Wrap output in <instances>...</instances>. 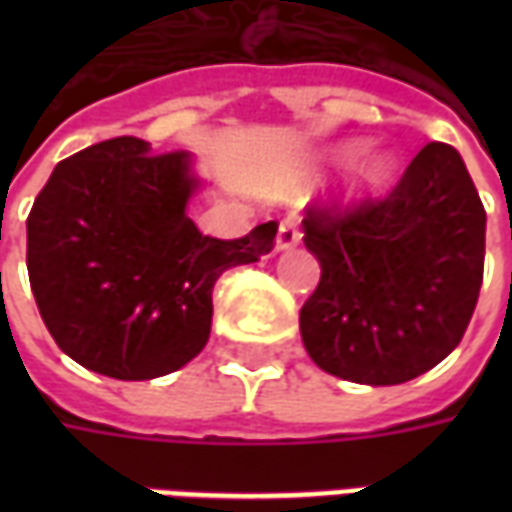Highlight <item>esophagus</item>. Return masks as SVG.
Wrapping results in <instances>:
<instances>
[{"mask_svg":"<svg viewBox=\"0 0 512 512\" xmlns=\"http://www.w3.org/2000/svg\"><path fill=\"white\" fill-rule=\"evenodd\" d=\"M299 216H285L282 222H279V230H277V249H290V246L299 244Z\"/></svg>","mask_w":512,"mask_h":512,"instance_id":"esophagus-1","label":"esophagus"}]
</instances>
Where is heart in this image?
<instances>
[{
    "instance_id": "b5f03b06",
    "label": "heart",
    "mask_w": 512,
    "mask_h": 512,
    "mask_svg": "<svg viewBox=\"0 0 512 512\" xmlns=\"http://www.w3.org/2000/svg\"><path fill=\"white\" fill-rule=\"evenodd\" d=\"M386 172H389V164H386L384 158H367L365 164L359 167V180L376 186V183H381L386 178Z\"/></svg>"
}]
</instances>
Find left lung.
Wrapping results in <instances>:
<instances>
[{
    "mask_svg": "<svg viewBox=\"0 0 512 512\" xmlns=\"http://www.w3.org/2000/svg\"><path fill=\"white\" fill-rule=\"evenodd\" d=\"M301 224L321 282L299 326L321 370L403 384L461 343L483 285L485 208L455 147L430 142L389 194L312 202Z\"/></svg>",
    "mask_w": 512,
    "mask_h": 512,
    "instance_id": "obj_1",
    "label": "left lung"
}]
</instances>
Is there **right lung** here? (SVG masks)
Segmentation results:
<instances>
[{
  "label": "right lung",
  "instance_id": "right-lung-1",
  "mask_svg": "<svg viewBox=\"0 0 512 512\" xmlns=\"http://www.w3.org/2000/svg\"><path fill=\"white\" fill-rule=\"evenodd\" d=\"M200 189L186 150L117 136L60 161L27 216L40 318L73 362L120 381L167 376L200 354L213 285L274 249L277 222L222 241L186 205Z\"/></svg>",
  "mask_w": 512,
  "mask_h": 512
}]
</instances>
